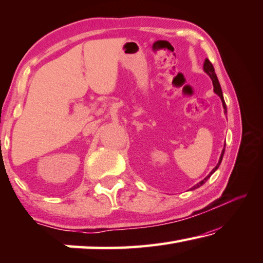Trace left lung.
I'll return each instance as SVG.
<instances>
[{"label": "left lung", "mask_w": 263, "mask_h": 263, "mask_svg": "<svg viewBox=\"0 0 263 263\" xmlns=\"http://www.w3.org/2000/svg\"><path fill=\"white\" fill-rule=\"evenodd\" d=\"M203 71H205L208 76L211 77V79H212V83H213V87H214V92L219 96L220 97V99H221V102H222V106H223V112L224 114L227 115V106H226V103H224V99H223V95H222V90H221V86H220V83H219V81H218V77H216V73H215V70H214V68H213V65H212V63L210 61L207 60H205V62H203ZM224 146H226V145H224ZM223 154H224V147H223V149H222V152H221V156H220V159H219V162L218 164H216V166L211 171V173L208 174V176L203 179V180H201L200 182H198L197 185H194L193 187H192L191 189V191H193V190H195V189H198V187H200V186H202L203 184H205V182L208 180V179L211 178V176L212 174H213L216 170L219 168V166H220V164H221V161H222V158H223Z\"/></svg>", "instance_id": "8db88e82"}]
</instances>
